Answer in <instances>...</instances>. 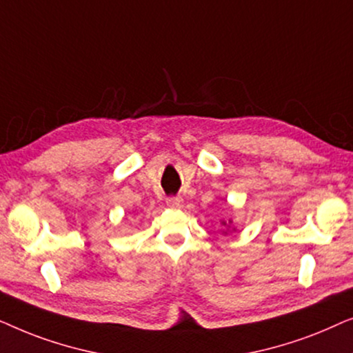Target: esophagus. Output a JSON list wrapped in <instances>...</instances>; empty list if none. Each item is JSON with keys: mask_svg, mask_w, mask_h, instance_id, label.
Returning a JSON list of instances; mask_svg holds the SVG:
<instances>
[{"mask_svg": "<svg viewBox=\"0 0 353 353\" xmlns=\"http://www.w3.org/2000/svg\"><path fill=\"white\" fill-rule=\"evenodd\" d=\"M167 205L170 207V209H181L183 207V199L180 196L176 197H168L167 199Z\"/></svg>", "mask_w": 353, "mask_h": 353, "instance_id": "obj_1", "label": "esophagus"}]
</instances>
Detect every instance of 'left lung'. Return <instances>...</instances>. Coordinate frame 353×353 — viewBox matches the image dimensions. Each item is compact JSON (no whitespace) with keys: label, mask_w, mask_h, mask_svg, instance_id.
Returning <instances> with one entry per match:
<instances>
[{"label":"left lung","mask_w":353,"mask_h":353,"mask_svg":"<svg viewBox=\"0 0 353 353\" xmlns=\"http://www.w3.org/2000/svg\"><path fill=\"white\" fill-rule=\"evenodd\" d=\"M221 226H223V230H221V233L223 234H228V233H234L236 228L233 226V220H221L220 221Z\"/></svg>","instance_id":"1"}]
</instances>
